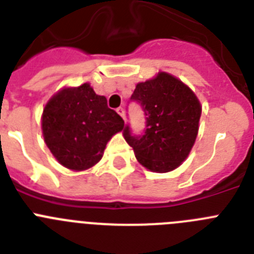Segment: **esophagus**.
Masks as SVG:
<instances>
[{
	"instance_id": "1",
	"label": "esophagus",
	"mask_w": 254,
	"mask_h": 254,
	"mask_svg": "<svg viewBox=\"0 0 254 254\" xmlns=\"http://www.w3.org/2000/svg\"><path fill=\"white\" fill-rule=\"evenodd\" d=\"M117 113L120 114L121 117H122V118H125V109H123L122 107H120V108H117Z\"/></svg>"
}]
</instances>
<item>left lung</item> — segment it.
Listing matches in <instances>:
<instances>
[{"instance_id": "1", "label": "left lung", "mask_w": 254, "mask_h": 254, "mask_svg": "<svg viewBox=\"0 0 254 254\" xmlns=\"http://www.w3.org/2000/svg\"><path fill=\"white\" fill-rule=\"evenodd\" d=\"M131 102L146 116L141 134L133 133L129 125L123 129L137 160L152 172L176 169L190 154L198 131L201 105L193 91L174 76L160 72L137 84Z\"/></svg>"}]
</instances>
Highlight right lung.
Listing matches in <instances>:
<instances>
[{
    "mask_svg": "<svg viewBox=\"0 0 254 254\" xmlns=\"http://www.w3.org/2000/svg\"><path fill=\"white\" fill-rule=\"evenodd\" d=\"M123 126L122 117L89 84L56 94L42 118L47 146L64 167L72 170L95 165L108 141L122 131Z\"/></svg>",
    "mask_w": 254,
    "mask_h": 254,
    "instance_id": "right-lung-1",
    "label": "right lung"
}]
</instances>
